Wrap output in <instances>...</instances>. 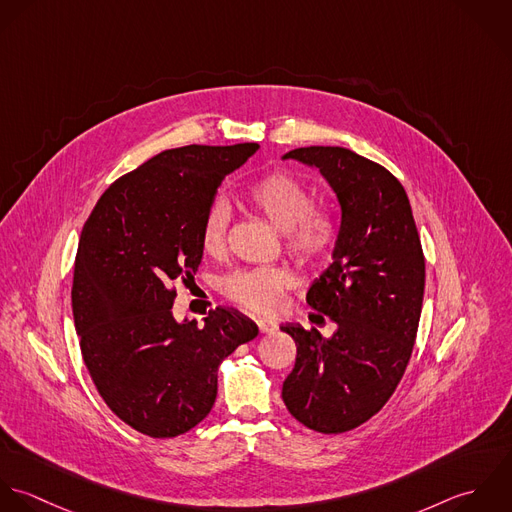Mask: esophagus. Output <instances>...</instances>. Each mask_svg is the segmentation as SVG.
<instances>
[{
  "instance_id": "esophagus-1",
  "label": "esophagus",
  "mask_w": 512,
  "mask_h": 512,
  "mask_svg": "<svg viewBox=\"0 0 512 512\" xmlns=\"http://www.w3.org/2000/svg\"><path fill=\"white\" fill-rule=\"evenodd\" d=\"M257 326H259V330H261L263 334H271V332L277 330V324H275L273 320H269V318H259V320H257Z\"/></svg>"
}]
</instances>
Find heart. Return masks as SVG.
<instances>
[{"label": "heart", "mask_w": 512, "mask_h": 512, "mask_svg": "<svg viewBox=\"0 0 512 512\" xmlns=\"http://www.w3.org/2000/svg\"><path fill=\"white\" fill-rule=\"evenodd\" d=\"M245 200L257 213L285 233V247L301 263L324 259L336 239L334 219L328 211L314 207L307 186L287 172H271L253 182ZM229 209L221 200L207 205L202 219V247L219 253L225 245ZM295 287V277L283 267L239 269L225 277L221 289L237 305L253 312H277L285 295Z\"/></svg>", "instance_id": "1"}]
</instances>
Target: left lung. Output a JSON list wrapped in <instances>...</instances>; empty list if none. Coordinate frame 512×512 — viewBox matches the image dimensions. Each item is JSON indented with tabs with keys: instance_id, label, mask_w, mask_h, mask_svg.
Here are the masks:
<instances>
[{
	"instance_id": "1",
	"label": "left lung",
	"mask_w": 512,
	"mask_h": 512,
	"mask_svg": "<svg viewBox=\"0 0 512 512\" xmlns=\"http://www.w3.org/2000/svg\"><path fill=\"white\" fill-rule=\"evenodd\" d=\"M283 160L316 168L340 205L332 263L307 293L312 316L326 314L336 332L281 326L297 344L283 402L308 429L344 433L384 408L406 372L425 287L421 241L408 194L384 166L340 146Z\"/></svg>"
}]
</instances>
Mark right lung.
Returning a JSON list of instances; mask_svg holds the SVG:
<instances>
[{"label":"right lung","mask_w":512,"mask_h":512,"mask_svg":"<svg viewBox=\"0 0 512 512\" xmlns=\"http://www.w3.org/2000/svg\"><path fill=\"white\" fill-rule=\"evenodd\" d=\"M257 150H164L110 184L81 231L71 301L83 360L106 406L144 435L196 427L215 404L221 360L259 334L235 308L209 310L204 326L172 312V283L202 263L207 205Z\"/></svg>","instance_id":"add662e5"}]
</instances>
